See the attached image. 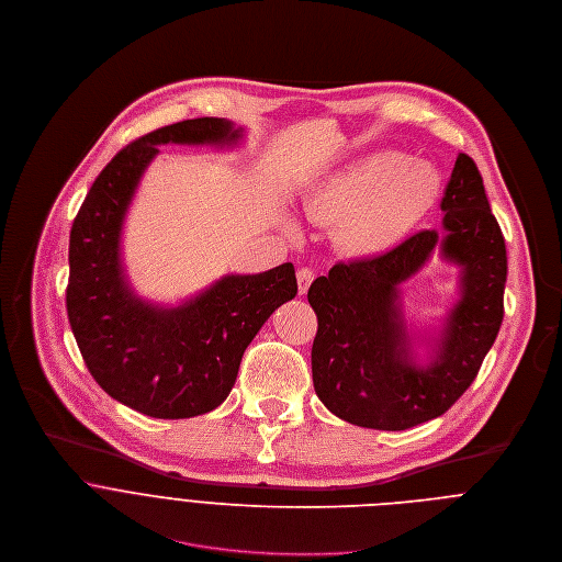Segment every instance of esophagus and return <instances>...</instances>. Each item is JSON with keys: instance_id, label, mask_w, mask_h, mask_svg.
<instances>
[{"instance_id": "1", "label": "esophagus", "mask_w": 562, "mask_h": 562, "mask_svg": "<svg viewBox=\"0 0 562 562\" xmlns=\"http://www.w3.org/2000/svg\"><path fill=\"white\" fill-rule=\"evenodd\" d=\"M296 279H299V292L305 294L307 288H310V283L314 281V272H312L310 268H301V270L296 272Z\"/></svg>"}]
</instances>
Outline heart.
Returning <instances> with one entry per match:
<instances>
[{
	"instance_id": "heart-1",
	"label": "heart",
	"mask_w": 562,
	"mask_h": 562,
	"mask_svg": "<svg viewBox=\"0 0 562 562\" xmlns=\"http://www.w3.org/2000/svg\"><path fill=\"white\" fill-rule=\"evenodd\" d=\"M440 194L438 172L396 150L366 155L331 172L301 201L314 223H339L344 246L361 257L398 248Z\"/></svg>"
}]
</instances>
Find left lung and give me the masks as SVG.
Masks as SVG:
<instances>
[{
	"label": "left lung",
	"mask_w": 562,
	"mask_h": 562,
	"mask_svg": "<svg viewBox=\"0 0 562 562\" xmlns=\"http://www.w3.org/2000/svg\"><path fill=\"white\" fill-rule=\"evenodd\" d=\"M440 210V231L374 259L336 263L307 290L318 318L314 390L352 425L398 431L445 414L496 341L507 250L472 157L459 153ZM434 251L460 268L458 301L438 328L420 330L404 316L402 285Z\"/></svg>",
	"instance_id": "left-lung-1"
}]
</instances>
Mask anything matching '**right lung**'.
Returning a JSON list of instances; mask_svg holds the SVG:
<instances>
[{"label": "right lung", "instance_id": "obj_1", "mask_svg": "<svg viewBox=\"0 0 562 562\" xmlns=\"http://www.w3.org/2000/svg\"><path fill=\"white\" fill-rule=\"evenodd\" d=\"M231 120H186L126 146L94 179L70 231L66 307L79 352L101 390L153 418H192L228 398L246 348L296 296L294 266L223 274L179 303L144 299L124 263V228L157 146L239 148Z\"/></svg>", "mask_w": 562, "mask_h": 562}]
</instances>
